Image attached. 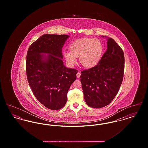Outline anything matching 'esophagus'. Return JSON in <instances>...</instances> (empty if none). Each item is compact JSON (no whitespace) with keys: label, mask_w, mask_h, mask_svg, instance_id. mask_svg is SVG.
I'll list each match as a JSON object with an SVG mask.
<instances>
[{"label":"esophagus","mask_w":148,"mask_h":148,"mask_svg":"<svg viewBox=\"0 0 148 148\" xmlns=\"http://www.w3.org/2000/svg\"><path fill=\"white\" fill-rule=\"evenodd\" d=\"M80 75H81V73L80 72L77 73V77H80Z\"/></svg>","instance_id":"obj_1"}]
</instances>
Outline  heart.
I'll return each instance as SVG.
<instances>
[{"label":"heart","mask_w":148,"mask_h":148,"mask_svg":"<svg viewBox=\"0 0 148 148\" xmlns=\"http://www.w3.org/2000/svg\"><path fill=\"white\" fill-rule=\"evenodd\" d=\"M70 51H65L63 55L67 63L71 65L77 62L79 56L80 64L86 68L95 66L99 63L103 55L104 46L97 38H84L73 42L69 46Z\"/></svg>","instance_id":"heart-1"}]
</instances>
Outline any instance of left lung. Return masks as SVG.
I'll list each match as a JSON object with an SVG mask.
<instances>
[{
	"mask_svg": "<svg viewBox=\"0 0 148 148\" xmlns=\"http://www.w3.org/2000/svg\"><path fill=\"white\" fill-rule=\"evenodd\" d=\"M124 62L122 49L114 39L108 37L107 50L99 63L81 71L80 79L88 106L100 108L112 101L123 82Z\"/></svg>",
	"mask_w": 148,
	"mask_h": 148,
	"instance_id": "1",
	"label": "left lung"
}]
</instances>
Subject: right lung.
I'll return each mask as SVG.
<instances>
[{
    "mask_svg": "<svg viewBox=\"0 0 148 148\" xmlns=\"http://www.w3.org/2000/svg\"><path fill=\"white\" fill-rule=\"evenodd\" d=\"M69 37L42 35L31 44L27 54L29 84L37 100L51 110H59L64 106L68 90L77 78V70L65 67L62 59V49Z\"/></svg>",
    "mask_w": 148,
    "mask_h": 148,
    "instance_id": "add662e5",
    "label": "right lung"
}]
</instances>
